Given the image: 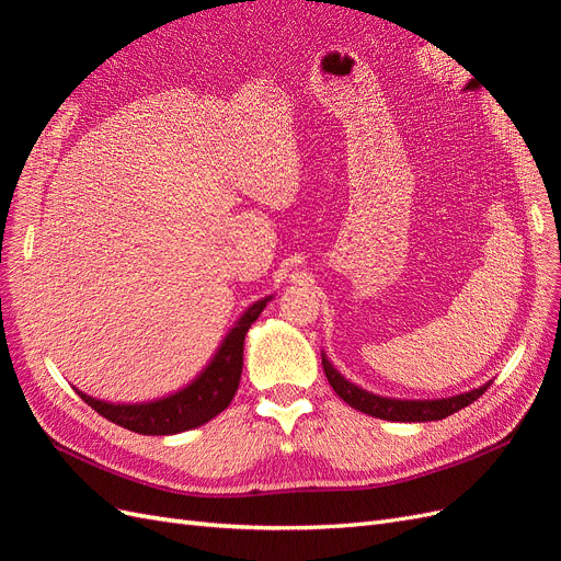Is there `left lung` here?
<instances>
[{
	"label": "left lung",
	"mask_w": 561,
	"mask_h": 561,
	"mask_svg": "<svg viewBox=\"0 0 561 561\" xmlns=\"http://www.w3.org/2000/svg\"><path fill=\"white\" fill-rule=\"evenodd\" d=\"M322 369H325V377H328L330 386L334 388V393L346 404H351L353 410H358L369 416H377V419H386V421H439L458 410H463V407L478 400L489 388V383H486V386L470 390V393L445 398V400H393V398H381L375 393H367V390L346 381L330 365L325 355H322Z\"/></svg>",
	"instance_id": "obj_1"
}]
</instances>
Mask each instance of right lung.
Instances as JSON below:
<instances>
[{
  "label": "right lung",
  "instance_id": "add662e5",
  "mask_svg": "<svg viewBox=\"0 0 561 561\" xmlns=\"http://www.w3.org/2000/svg\"><path fill=\"white\" fill-rule=\"evenodd\" d=\"M268 299L271 297L252 304V307L241 316V320L231 328V332L225 336V342L215 353L210 365L203 369L190 386H184L173 396L142 404H112L81 393V390H77V393L83 402H89L100 416H105L107 421L116 423V426L128 428L133 433L175 435L182 431L198 428L203 423L215 419L219 412H225L229 402L233 400L236 390H239L245 334L252 322L264 311Z\"/></svg>",
  "mask_w": 561,
  "mask_h": 561
}]
</instances>
